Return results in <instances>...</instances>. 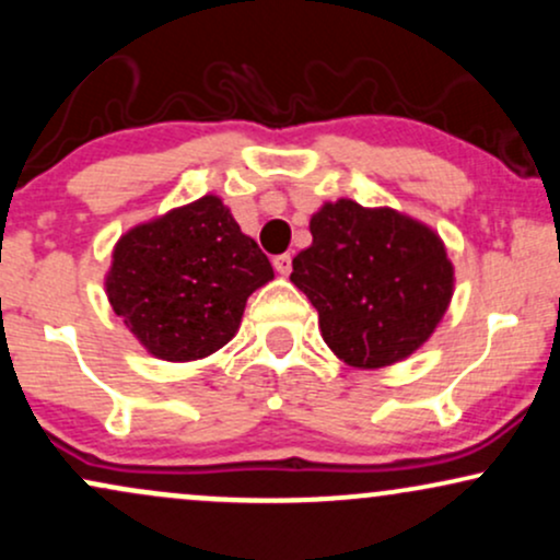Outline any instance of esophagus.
Wrapping results in <instances>:
<instances>
[{"label":"esophagus","instance_id":"1","mask_svg":"<svg viewBox=\"0 0 560 560\" xmlns=\"http://www.w3.org/2000/svg\"><path fill=\"white\" fill-rule=\"evenodd\" d=\"M273 268L279 271L281 276H289V271H292V255L284 253V255H276L273 258Z\"/></svg>","mask_w":560,"mask_h":560}]
</instances>
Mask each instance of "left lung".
<instances>
[{
    "mask_svg": "<svg viewBox=\"0 0 560 560\" xmlns=\"http://www.w3.org/2000/svg\"><path fill=\"white\" fill-rule=\"evenodd\" d=\"M292 284L318 311L324 342L358 369L392 365L432 337L453 298V262L432 229L389 208L326 202Z\"/></svg>",
    "mask_w": 560,
    "mask_h": 560,
    "instance_id": "8db88e82",
    "label": "left lung"
}]
</instances>
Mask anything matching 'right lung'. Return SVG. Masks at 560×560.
Returning a JSON list of instances; mask_svg holds the SVG:
<instances>
[{"label":"right lung","mask_w":560,"mask_h":560,"mask_svg":"<svg viewBox=\"0 0 560 560\" xmlns=\"http://www.w3.org/2000/svg\"><path fill=\"white\" fill-rule=\"evenodd\" d=\"M273 279L258 242L208 195L131 229L115 244L107 298L147 350L171 363L221 350L247 298Z\"/></svg>","instance_id":"1"}]
</instances>
